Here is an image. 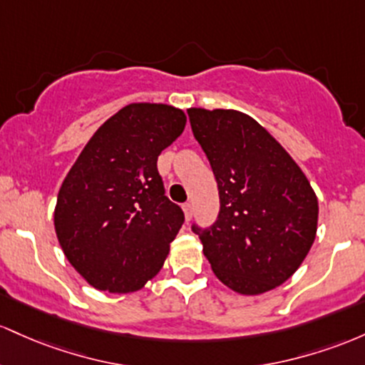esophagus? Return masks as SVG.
<instances>
[{
  "label": "esophagus",
  "mask_w": 365,
  "mask_h": 365,
  "mask_svg": "<svg viewBox=\"0 0 365 365\" xmlns=\"http://www.w3.org/2000/svg\"><path fill=\"white\" fill-rule=\"evenodd\" d=\"M182 210H184V217H186V220H191V217H193V205L184 203Z\"/></svg>",
  "instance_id": "1"
}]
</instances>
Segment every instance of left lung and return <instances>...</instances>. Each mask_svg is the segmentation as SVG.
Returning <instances> with one entry per match:
<instances>
[{
    "instance_id": "8db88e82",
    "label": "left lung",
    "mask_w": 365,
    "mask_h": 365,
    "mask_svg": "<svg viewBox=\"0 0 365 365\" xmlns=\"http://www.w3.org/2000/svg\"><path fill=\"white\" fill-rule=\"evenodd\" d=\"M187 115L219 186L215 224L207 231L193 226L205 257L232 292H271L297 272L312 248L315 191L255 118L224 108H190Z\"/></svg>"
}]
</instances>
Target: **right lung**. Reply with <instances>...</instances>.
Returning <instances> with one entry per match:
<instances>
[{"instance_id": "obj_1", "label": "right lung", "mask_w": 365, "mask_h": 365, "mask_svg": "<svg viewBox=\"0 0 365 365\" xmlns=\"http://www.w3.org/2000/svg\"><path fill=\"white\" fill-rule=\"evenodd\" d=\"M186 128L165 103H130L98 128L61 182L55 232L93 288L133 293L160 272L184 222L163 195L158 155Z\"/></svg>"}]
</instances>
